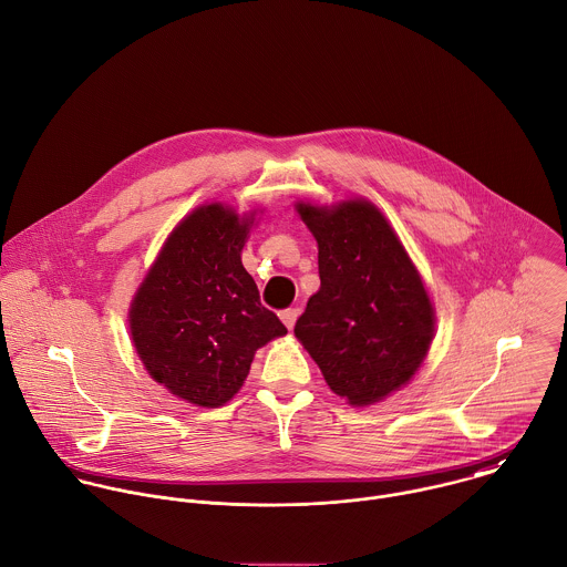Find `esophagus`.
I'll return each instance as SVG.
<instances>
[{"mask_svg": "<svg viewBox=\"0 0 567 567\" xmlns=\"http://www.w3.org/2000/svg\"><path fill=\"white\" fill-rule=\"evenodd\" d=\"M298 316H300V311H298V309H293V307H291V309H285V311H282V313H280V320H282V322H285V327H287V329H293V324H296V320H298Z\"/></svg>", "mask_w": 567, "mask_h": 567, "instance_id": "esophagus-1", "label": "esophagus"}]
</instances>
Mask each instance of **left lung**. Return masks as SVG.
<instances>
[{"label":"left lung","instance_id":"left-lung-1","mask_svg":"<svg viewBox=\"0 0 567 567\" xmlns=\"http://www.w3.org/2000/svg\"><path fill=\"white\" fill-rule=\"evenodd\" d=\"M296 209L318 240L320 289L293 333L336 395L353 406L380 402L415 375L431 349L435 313L424 282L369 200Z\"/></svg>","mask_w":567,"mask_h":567}]
</instances>
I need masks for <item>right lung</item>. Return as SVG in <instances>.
Wrapping results in <instances>:
<instances>
[{
    "mask_svg": "<svg viewBox=\"0 0 567 567\" xmlns=\"http://www.w3.org/2000/svg\"><path fill=\"white\" fill-rule=\"evenodd\" d=\"M251 223L218 203L194 209L165 240L130 307L141 362L196 406L229 402L254 353L287 333L240 260Z\"/></svg>",
    "mask_w": 567,
    "mask_h": 567,
    "instance_id": "right-lung-1",
    "label": "right lung"
}]
</instances>
